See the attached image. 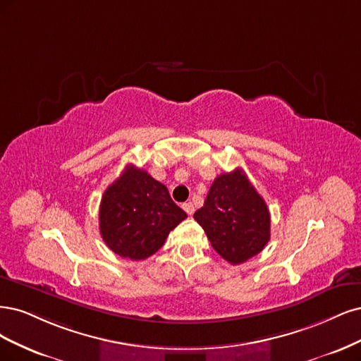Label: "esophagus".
Returning <instances> with one entry per match:
<instances>
[{"label":"esophagus","mask_w":361,"mask_h":361,"mask_svg":"<svg viewBox=\"0 0 361 361\" xmlns=\"http://www.w3.org/2000/svg\"><path fill=\"white\" fill-rule=\"evenodd\" d=\"M181 207H183V210H184L185 213H188L189 216H192V214H193V212H195V207H193V204H192V202H184Z\"/></svg>","instance_id":"34e87169"}]
</instances>
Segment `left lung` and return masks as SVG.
<instances>
[{"instance_id":"8db88e82","label":"left lung","mask_w":361,"mask_h":361,"mask_svg":"<svg viewBox=\"0 0 361 361\" xmlns=\"http://www.w3.org/2000/svg\"><path fill=\"white\" fill-rule=\"evenodd\" d=\"M193 217L213 249L232 265L258 255L270 240L269 208L240 168L220 173Z\"/></svg>"}]
</instances>
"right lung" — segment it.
I'll list each match as a JSON object with an SVG mask.
<instances>
[{
    "label": "right lung",
    "instance_id": "obj_1",
    "mask_svg": "<svg viewBox=\"0 0 361 361\" xmlns=\"http://www.w3.org/2000/svg\"><path fill=\"white\" fill-rule=\"evenodd\" d=\"M185 217L165 184L147 171L127 165L103 193L99 228L114 253L141 261L164 246L169 232Z\"/></svg>",
    "mask_w": 361,
    "mask_h": 361
}]
</instances>
